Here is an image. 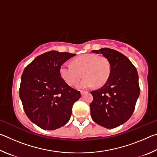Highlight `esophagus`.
<instances>
[{
  "label": "esophagus",
  "mask_w": 157,
  "mask_h": 157,
  "mask_svg": "<svg viewBox=\"0 0 157 157\" xmlns=\"http://www.w3.org/2000/svg\"><path fill=\"white\" fill-rule=\"evenodd\" d=\"M84 93H86V91H80V94H81V95H83Z\"/></svg>",
  "instance_id": "1"
}]
</instances>
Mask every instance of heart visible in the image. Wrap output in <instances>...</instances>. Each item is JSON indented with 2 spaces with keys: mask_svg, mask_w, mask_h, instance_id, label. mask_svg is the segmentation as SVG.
<instances>
[{
  "mask_svg": "<svg viewBox=\"0 0 157 157\" xmlns=\"http://www.w3.org/2000/svg\"><path fill=\"white\" fill-rule=\"evenodd\" d=\"M72 63H63L60 66V75L68 84L73 85L82 78L83 73L85 77L76 84L78 89L90 88L95 84L101 86L109 78L111 64L104 57L89 53L75 58Z\"/></svg>",
  "mask_w": 157,
  "mask_h": 157,
  "instance_id": "b5f03b06",
  "label": "heart"
}]
</instances>
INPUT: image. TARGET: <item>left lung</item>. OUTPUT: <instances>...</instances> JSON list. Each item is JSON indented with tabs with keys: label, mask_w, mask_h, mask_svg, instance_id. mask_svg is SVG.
Returning a JSON list of instances; mask_svg holds the SVG:
<instances>
[{
	"label": "left lung",
	"mask_w": 157,
	"mask_h": 157,
	"mask_svg": "<svg viewBox=\"0 0 157 157\" xmlns=\"http://www.w3.org/2000/svg\"><path fill=\"white\" fill-rule=\"evenodd\" d=\"M102 54L111 64V73L107 82L95 91L90 104L91 116L97 124L108 129L115 128L129 120L134 112L140 94L136 68L123 54L103 48L91 50Z\"/></svg>",
	"instance_id": "8db88e82"
}]
</instances>
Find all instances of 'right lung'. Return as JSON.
Segmentation results:
<instances>
[{
	"instance_id": "right-lung-1",
	"label": "right lung",
	"mask_w": 157,
	"mask_h": 157,
	"mask_svg": "<svg viewBox=\"0 0 157 157\" xmlns=\"http://www.w3.org/2000/svg\"><path fill=\"white\" fill-rule=\"evenodd\" d=\"M76 55L55 50L37 56L24 69L19 95L28 118L46 130L59 128L70 120L80 92L71 88L60 75V66Z\"/></svg>"
}]
</instances>
